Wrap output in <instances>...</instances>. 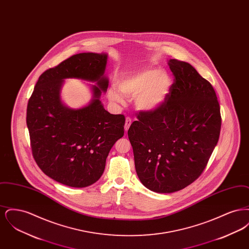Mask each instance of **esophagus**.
I'll use <instances>...</instances> for the list:
<instances>
[{"label": "esophagus", "mask_w": 249, "mask_h": 249, "mask_svg": "<svg viewBox=\"0 0 249 249\" xmlns=\"http://www.w3.org/2000/svg\"><path fill=\"white\" fill-rule=\"evenodd\" d=\"M130 124H131V119L128 117V118H126V120H125V126H124L125 131H127V130H129Z\"/></svg>", "instance_id": "esophagus-1"}]
</instances>
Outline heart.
<instances>
[{"label": "heart", "instance_id": "obj_1", "mask_svg": "<svg viewBox=\"0 0 249 249\" xmlns=\"http://www.w3.org/2000/svg\"><path fill=\"white\" fill-rule=\"evenodd\" d=\"M119 90L127 97L134 98V105L140 111L151 113L165 103L172 87V79L164 70L144 69L119 80ZM110 101L123 104V97L112 88L108 91Z\"/></svg>", "mask_w": 249, "mask_h": 249}]
</instances>
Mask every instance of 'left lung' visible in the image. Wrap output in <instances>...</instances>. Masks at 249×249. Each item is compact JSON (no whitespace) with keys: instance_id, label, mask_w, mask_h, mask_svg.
<instances>
[{"instance_id":"1","label":"left lung","mask_w":249,"mask_h":249,"mask_svg":"<svg viewBox=\"0 0 249 249\" xmlns=\"http://www.w3.org/2000/svg\"><path fill=\"white\" fill-rule=\"evenodd\" d=\"M175 75L159 110L140 112L128 130L135 170L157 193L183 190L201 176L217 143L221 116L212 85L193 66L168 60Z\"/></svg>"}]
</instances>
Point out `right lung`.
I'll return each instance as SVG.
<instances>
[{"label":"right lung","mask_w":249,"mask_h":249,"mask_svg":"<svg viewBox=\"0 0 249 249\" xmlns=\"http://www.w3.org/2000/svg\"><path fill=\"white\" fill-rule=\"evenodd\" d=\"M107 53H79L44 71L27 107V127L37 165L53 180L71 188H86L102 177L109 151L124 135L125 118L110 114L100 101L107 92ZM89 84L93 99L73 109L61 100L64 80Z\"/></svg>","instance_id":"add662e5"}]
</instances>
